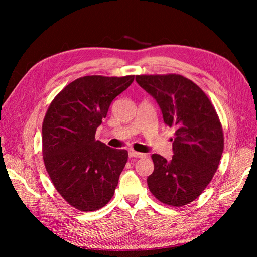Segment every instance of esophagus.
I'll list each match as a JSON object with an SVG mask.
<instances>
[{"label": "esophagus", "mask_w": 257, "mask_h": 257, "mask_svg": "<svg viewBox=\"0 0 257 257\" xmlns=\"http://www.w3.org/2000/svg\"><path fill=\"white\" fill-rule=\"evenodd\" d=\"M129 157L130 158H144L145 155L144 154H140V152H137V151L130 150L129 151Z\"/></svg>", "instance_id": "obj_1"}]
</instances>
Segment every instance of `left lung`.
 <instances>
[{"label":"left lung","mask_w":257,"mask_h":257,"mask_svg":"<svg viewBox=\"0 0 257 257\" xmlns=\"http://www.w3.org/2000/svg\"><path fill=\"white\" fill-rule=\"evenodd\" d=\"M136 81L155 98L165 123L176 129L172 159L151 156L155 169L147 179L150 192L168 205L189 204L203 192L219 167L224 148L219 116L204 91L181 75H138Z\"/></svg>","instance_id":"8db88e82"}]
</instances>
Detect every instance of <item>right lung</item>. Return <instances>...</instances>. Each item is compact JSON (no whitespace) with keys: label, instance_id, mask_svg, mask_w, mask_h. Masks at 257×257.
Segmentation results:
<instances>
[{"label":"right lung","instance_id":"right-lung-1","mask_svg":"<svg viewBox=\"0 0 257 257\" xmlns=\"http://www.w3.org/2000/svg\"><path fill=\"white\" fill-rule=\"evenodd\" d=\"M124 77L84 76L54 98L42 125L43 159L54 187L84 212L105 206L113 196L128 152L95 139L109 106L132 85Z\"/></svg>","mask_w":257,"mask_h":257}]
</instances>
